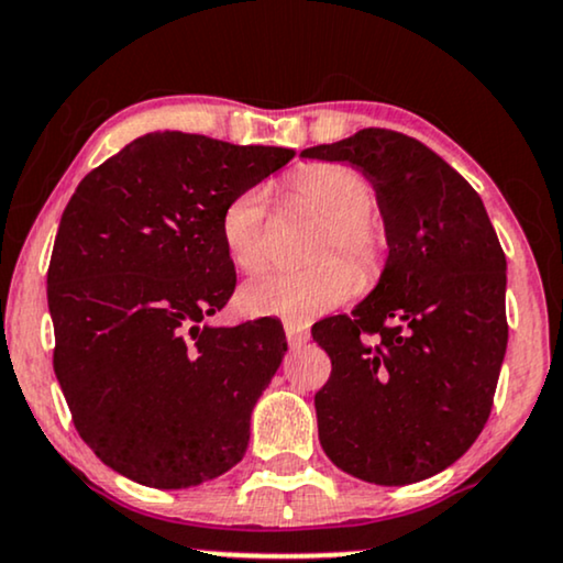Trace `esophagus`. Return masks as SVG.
<instances>
[{"mask_svg": "<svg viewBox=\"0 0 563 563\" xmlns=\"http://www.w3.org/2000/svg\"><path fill=\"white\" fill-rule=\"evenodd\" d=\"M283 327H286V338H288V343L294 345V347H301V345L309 343V330H306L303 324L286 322Z\"/></svg>", "mask_w": 563, "mask_h": 563, "instance_id": "1", "label": "esophagus"}]
</instances>
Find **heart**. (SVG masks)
I'll use <instances>...</instances> for the list:
<instances>
[{
    "label": "heart",
    "mask_w": 563,
    "mask_h": 563,
    "mask_svg": "<svg viewBox=\"0 0 563 563\" xmlns=\"http://www.w3.org/2000/svg\"><path fill=\"white\" fill-rule=\"evenodd\" d=\"M290 191L324 218V231L314 249L317 265L303 269H273L239 290V306L249 317H280L290 322L338 309L358 288V277L376 273L382 257V231L374 208V187L364 174L343 163H311L290 176ZM267 195L246 189L236 195L220 218V236L233 265L244 273L265 267ZM338 256H345L350 266Z\"/></svg>",
    "instance_id": "heart-1"
}]
</instances>
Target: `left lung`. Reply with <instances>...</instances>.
<instances>
[{
	"label": "left lung",
	"instance_id": "1",
	"mask_svg": "<svg viewBox=\"0 0 563 563\" xmlns=\"http://www.w3.org/2000/svg\"><path fill=\"white\" fill-rule=\"evenodd\" d=\"M303 158L372 181L387 236L379 283L311 338L332 361L314 397L319 441L376 486L431 478L471 450L507 353V257L471 184L423 142L361 130Z\"/></svg>",
	"mask_w": 563,
	"mask_h": 563
}]
</instances>
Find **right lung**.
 Masks as SVG:
<instances>
[{"label":"right lung","mask_w":563,"mask_h":563,"mask_svg":"<svg viewBox=\"0 0 563 563\" xmlns=\"http://www.w3.org/2000/svg\"><path fill=\"white\" fill-rule=\"evenodd\" d=\"M294 155L151 132L64 208L46 277L54 372L77 433L124 478L189 488L244 457L288 343L267 317L208 324L236 288L220 218Z\"/></svg>","instance_id":"right-lung-1"}]
</instances>
